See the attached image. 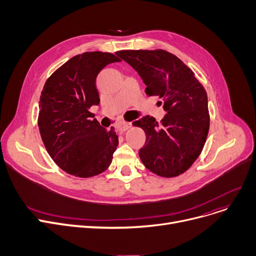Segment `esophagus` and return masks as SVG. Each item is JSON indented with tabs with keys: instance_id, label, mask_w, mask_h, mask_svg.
<instances>
[{
	"instance_id": "obj_1",
	"label": "esophagus",
	"mask_w": 256,
	"mask_h": 256,
	"mask_svg": "<svg viewBox=\"0 0 256 256\" xmlns=\"http://www.w3.org/2000/svg\"><path fill=\"white\" fill-rule=\"evenodd\" d=\"M130 126H132V124H128V122H124L122 124H120L117 128H118V130H119L120 132H124L128 130Z\"/></svg>"
}]
</instances>
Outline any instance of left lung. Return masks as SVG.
<instances>
[{
  "label": "left lung",
  "mask_w": 256,
  "mask_h": 256,
  "mask_svg": "<svg viewBox=\"0 0 256 256\" xmlns=\"http://www.w3.org/2000/svg\"><path fill=\"white\" fill-rule=\"evenodd\" d=\"M116 55L139 74L147 96H158L167 112L160 124L150 116L134 122L146 134L139 150L142 163L158 176H178L197 160L208 137L206 89L189 67L167 50H128Z\"/></svg>",
  "instance_id": "left-lung-1"
}]
</instances>
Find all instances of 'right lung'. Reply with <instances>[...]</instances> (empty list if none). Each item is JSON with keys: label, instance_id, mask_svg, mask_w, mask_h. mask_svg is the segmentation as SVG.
I'll return each instance as SVG.
<instances>
[{"label": "right lung", "instance_id": "right-lung-1", "mask_svg": "<svg viewBox=\"0 0 256 256\" xmlns=\"http://www.w3.org/2000/svg\"><path fill=\"white\" fill-rule=\"evenodd\" d=\"M121 61L111 52H86L65 62L44 84L38 126L50 158L76 178H92L109 168L118 146L114 128L106 130L89 110L100 104L96 76Z\"/></svg>", "mask_w": 256, "mask_h": 256}]
</instances>
